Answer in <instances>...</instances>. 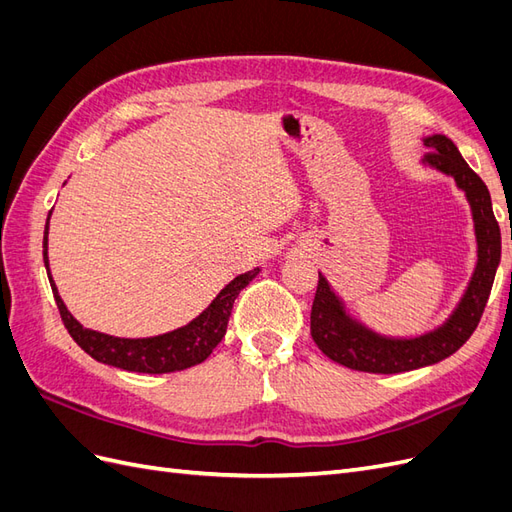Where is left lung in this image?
<instances>
[{"mask_svg":"<svg viewBox=\"0 0 512 512\" xmlns=\"http://www.w3.org/2000/svg\"><path fill=\"white\" fill-rule=\"evenodd\" d=\"M425 147L429 149L425 160L440 168L442 173L453 175L459 188L468 194L478 239V265L474 277L455 314L444 327L416 339H386L348 322L342 303L337 301L327 280L318 273L309 331H312L316 346L339 365L369 371V374H399V371L433 365L468 342L485 312L502 254L500 224L493 215L489 190L485 181L461 158L451 138L442 134L429 136L425 138Z\"/></svg>","mask_w":512,"mask_h":512,"instance_id":"obj_1","label":"left lung"}]
</instances>
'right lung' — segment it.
Returning a JSON list of instances; mask_svg holds the SVG:
<instances>
[{
    "instance_id": "add662e5",
    "label": "right lung",
    "mask_w": 512,
    "mask_h": 512,
    "mask_svg": "<svg viewBox=\"0 0 512 512\" xmlns=\"http://www.w3.org/2000/svg\"><path fill=\"white\" fill-rule=\"evenodd\" d=\"M49 230V224H46ZM44 262L49 267V256H46V237H44ZM258 269L247 271L239 277H235L215 301L200 314L196 320H192L188 327H181L177 331H170L158 337H145V339H123L104 335L98 331H91L81 327V322H76L72 314L66 309L64 301L57 294V288L51 280L53 297L59 309V316L64 320V327L72 335V339L79 344L89 356H94L96 361L121 367L128 371H143V374H166V371H179L188 369L192 365L203 363L207 356L213 352V348L222 342L226 335L230 309L239 292L250 284L256 277Z\"/></svg>"
}]
</instances>
